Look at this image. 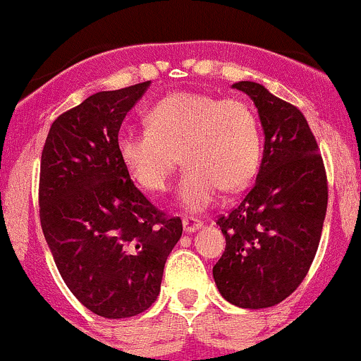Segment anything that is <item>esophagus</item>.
Masks as SVG:
<instances>
[{
  "instance_id": "1",
  "label": "esophagus",
  "mask_w": 361,
  "mask_h": 361,
  "mask_svg": "<svg viewBox=\"0 0 361 361\" xmlns=\"http://www.w3.org/2000/svg\"><path fill=\"white\" fill-rule=\"evenodd\" d=\"M183 225H184V230H186L188 234H193V232H197L198 228H202V226H204V223L200 221V219H197V218H184L183 219Z\"/></svg>"
}]
</instances>
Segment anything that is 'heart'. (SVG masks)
<instances>
[{"instance_id":"b5f03b06","label":"heart","mask_w":361,"mask_h":361,"mask_svg":"<svg viewBox=\"0 0 361 361\" xmlns=\"http://www.w3.org/2000/svg\"><path fill=\"white\" fill-rule=\"evenodd\" d=\"M142 131L123 129L116 152L127 173L150 193H163L178 166L188 164L178 198L202 211L216 193L245 188L259 168L262 142L255 113L239 99L177 92L157 101Z\"/></svg>"}]
</instances>
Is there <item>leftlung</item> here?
<instances>
[{"label":"left lung","instance_id":"obj_1","mask_svg":"<svg viewBox=\"0 0 361 361\" xmlns=\"http://www.w3.org/2000/svg\"><path fill=\"white\" fill-rule=\"evenodd\" d=\"M259 111L264 154L255 184L218 225L226 248L212 267L228 303L267 308L294 293L307 276L328 205V180L317 142L296 106L253 81L232 85Z\"/></svg>","mask_w":361,"mask_h":361}]
</instances>
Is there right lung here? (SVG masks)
<instances>
[{"mask_svg":"<svg viewBox=\"0 0 361 361\" xmlns=\"http://www.w3.org/2000/svg\"><path fill=\"white\" fill-rule=\"evenodd\" d=\"M150 81L97 92L58 116L40 159V223L61 278L106 319L133 317L159 296L183 221L150 204L116 152L123 118Z\"/></svg>","mask_w":361,"mask_h":361,"instance_id":"obj_1","label":"right lung"}]
</instances>
